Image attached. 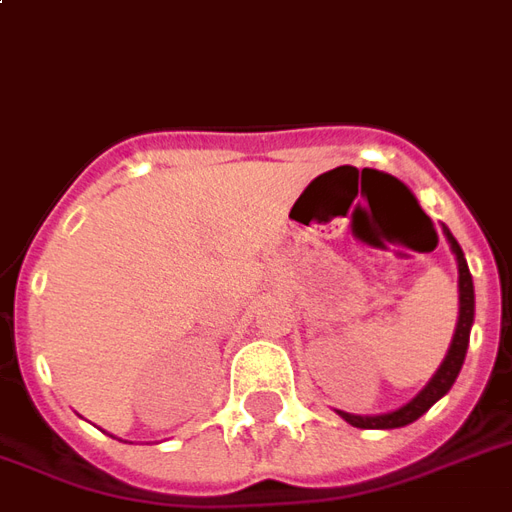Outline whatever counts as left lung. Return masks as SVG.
I'll use <instances>...</instances> for the list:
<instances>
[{
  "label": "left lung",
  "mask_w": 512,
  "mask_h": 512,
  "mask_svg": "<svg viewBox=\"0 0 512 512\" xmlns=\"http://www.w3.org/2000/svg\"><path fill=\"white\" fill-rule=\"evenodd\" d=\"M442 230H445V238H448L458 263V323L448 355H445V361L437 369V374L426 382V388L415 399L407 401L404 407H399V410L382 412V415H350V412L336 410L355 429H401V426H407L412 420H418L423 412H429L453 388V382H456L458 372L464 366L469 347V331H472V323H475V285H472V274H469L467 257L461 252V246H458V241L453 238L448 227H442Z\"/></svg>",
  "instance_id": "left-lung-1"
}]
</instances>
